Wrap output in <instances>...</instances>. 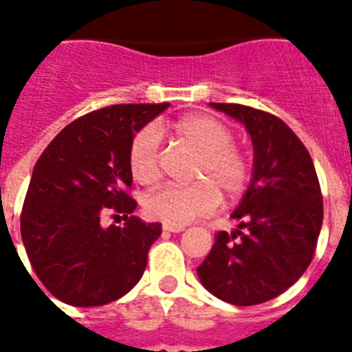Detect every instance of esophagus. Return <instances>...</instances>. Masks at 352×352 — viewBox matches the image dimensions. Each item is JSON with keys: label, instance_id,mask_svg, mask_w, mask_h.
Segmentation results:
<instances>
[{"label": "esophagus", "instance_id": "esophagus-1", "mask_svg": "<svg viewBox=\"0 0 352 352\" xmlns=\"http://www.w3.org/2000/svg\"><path fill=\"white\" fill-rule=\"evenodd\" d=\"M162 230L171 232V234H179V232L184 230V226H173V225H162Z\"/></svg>", "mask_w": 352, "mask_h": 352}]
</instances>
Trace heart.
I'll return each mask as SVG.
<instances>
[{"label":"heart","instance_id":"b5f03b06","mask_svg":"<svg viewBox=\"0 0 352 352\" xmlns=\"http://www.w3.org/2000/svg\"><path fill=\"white\" fill-rule=\"evenodd\" d=\"M177 137L199 153L192 170V184H171L149 193L144 210L151 219L166 225L184 226L195 217L214 212L223 199L234 201L250 184L252 164L248 155L234 144V133L225 122L208 115H186L173 124ZM133 179L155 184L162 175L160 135L153 126L142 127L133 137L127 151Z\"/></svg>","mask_w":352,"mask_h":352}]
</instances>
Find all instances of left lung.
I'll return each mask as SVG.
<instances>
[{
	"instance_id": "left-lung-1",
	"label": "left lung",
	"mask_w": 352,
	"mask_h": 352,
	"mask_svg": "<svg viewBox=\"0 0 352 352\" xmlns=\"http://www.w3.org/2000/svg\"><path fill=\"white\" fill-rule=\"evenodd\" d=\"M245 124L254 144V175L232 219L197 268L219 300L259 305L283 294L311 265L322 230L323 197L316 168L298 135L272 113L212 104Z\"/></svg>"
}]
</instances>
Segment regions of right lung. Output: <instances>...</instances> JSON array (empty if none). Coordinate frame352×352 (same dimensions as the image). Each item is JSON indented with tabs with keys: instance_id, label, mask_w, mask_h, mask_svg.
I'll list each match as a JSON object with an SVG mask.
<instances>
[{
	"instance_id": "1",
	"label": "right lung",
	"mask_w": 352,
	"mask_h": 352,
	"mask_svg": "<svg viewBox=\"0 0 352 352\" xmlns=\"http://www.w3.org/2000/svg\"><path fill=\"white\" fill-rule=\"evenodd\" d=\"M168 104H117L65 126L36 162L21 210V239L41 285L74 307L111 303L138 283L160 223L131 215L127 151ZM107 211L126 221L104 229ZM38 285V283H36ZM45 294V292H43Z\"/></svg>"
}]
</instances>
